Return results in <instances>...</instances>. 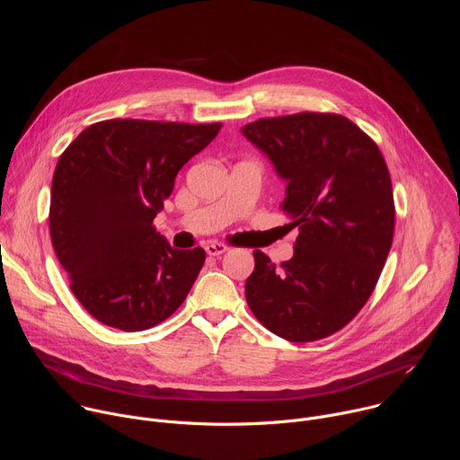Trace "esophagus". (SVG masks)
Segmentation results:
<instances>
[{
    "instance_id": "obj_1",
    "label": "esophagus",
    "mask_w": 460,
    "mask_h": 460,
    "mask_svg": "<svg viewBox=\"0 0 460 460\" xmlns=\"http://www.w3.org/2000/svg\"><path fill=\"white\" fill-rule=\"evenodd\" d=\"M227 249H229V247L224 245V243H220V242H209V243L206 245V252H208L209 256H220V254H224Z\"/></svg>"
}]
</instances>
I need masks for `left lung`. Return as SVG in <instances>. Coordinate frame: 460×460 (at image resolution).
<instances>
[{"label": "left lung", "instance_id": "left-lung-1", "mask_svg": "<svg viewBox=\"0 0 460 460\" xmlns=\"http://www.w3.org/2000/svg\"><path fill=\"white\" fill-rule=\"evenodd\" d=\"M242 135L286 181L280 208L298 227L293 258L280 266L252 252L247 304L289 342L330 337L367 302L391 249L395 204L384 156L341 114L261 118Z\"/></svg>", "mask_w": 460, "mask_h": 460}]
</instances>
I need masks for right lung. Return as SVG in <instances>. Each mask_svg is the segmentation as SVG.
I'll list each match as a JSON object with an SVG mask.
<instances>
[{
    "label": "right lung",
    "mask_w": 460,
    "mask_h": 460,
    "mask_svg": "<svg viewBox=\"0 0 460 460\" xmlns=\"http://www.w3.org/2000/svg\"><path fill=\"white\" fill-rule=\"evenodd\" d=\"M222 123L105 119L63 151L50 189V238L80 304L102 323L144 332L171 316L206 251L174 249L153 220L178 171Z\"/></svg>",
    "instance_id": "obj_1"
}]
</instances>
